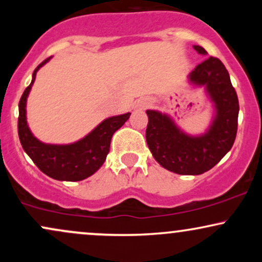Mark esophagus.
I'll return each instance as SVG.
<instances>
[{
  "label": "esophagus",
  "mask_w": 262,
  "mask_h": 262,
  "mask_svg": "<svg viewBox=\"0 0 262 262\" xmlns=\"http://www.w3.org/2000/svg\"><path fill=\"white\" fill-rule=\"evenodd\" d=\"M149 104V102H140V107H146Z\"/></svg>",
  "instance_id": "obj_1"
}]
</instances>
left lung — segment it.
Listing matches in <instances>:
<instances>
[{"instance_id":"1","label":"left lung","mask_w":262,"mask_h":262,"mask_svg":"<svg viewBox=\"0 0 262 262\" xmlns=\"http://www.w3.org/2000/svg\"><path fill=\"white\" fill-rule=\"evenodd\" d=\"M194 49L206 55L200 45ZM194 85L206 86L214 103L215 116L206 133L188 135L166 114L146 111L145 137L152 156L162 167L179 175H201L212 169L233 146L237 130L239 101L229 73L218 58L209 56L189 74Z\"/></svg>"}]
</instances>
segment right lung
Segmentation results:
<instances>
[{
	"mask_svg": "<svg viewBox=\"0 0 262 262\" xmlns=\"http://www.w3.org/2000/svg\"><path fill=\"white\" fill-rule=\"evenodd\" d=\"M50 58L45 59L33 73L32 82L20 97L18 135L25 151L32 159L38 169L45 175L59 181H81L93 175L106 160L110 152L111 139L114 132L128 121L130 113L114 116L104 119L83 139L68 145H53L39 141L27 124L26 103L37 71Z\"/></svg>",
	"mask_w": 262,
	"mask_h": 262,
	"instance_id": "right-lung-1",
	"label": "right lung"
}]
</instances>
